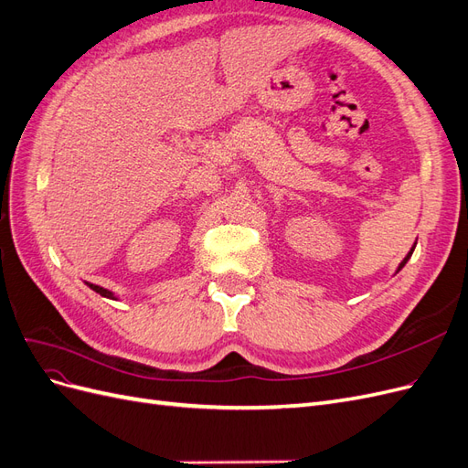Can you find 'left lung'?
Returning <instances> with one entry per match:
<instances>
[{
	"instance_id": "obj_1",
	"label": "left lung",
	"mask_w": 468,
	"mask_h": 468,
	"mask_svg": "<svg viewBox=\"0 0 468 468\" xmlns=\"http://www.w3.org/2000/svg\"><path fill=\"white\" fill-rule=\"evenodd\" d=\"M414 248H416V244H414V246H412V250H410V251H408V253H406V258H404V260H402V261H400V265H399V267H396V273H399V271H400V269H402V267H404V265H406V261H408V260H410V258H412V253H414Z\"/></svg>"
}]
</instances>
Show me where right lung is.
I'll use <instances>...</instances> for the list:
<instances>
[{
  "instance_id": "right-lung-1",
  "label": "right lung",
  "mask_w": 468,
  "mask_h": 468,
  "mask_svg": "<svg viewBox=\"0 0 468 468\" xmlns=\"http://www.w3.org/2000/svg\"><path fill=\"white\" fill-rule=\"evenodd\" d=\"M86 285L91 289V291H95L97 294H101V296H105V299H111V301H119V296L112 292V291H109V289H103V287H99V285H93V282H86Z\"/></svg>"
}]
</instances>
